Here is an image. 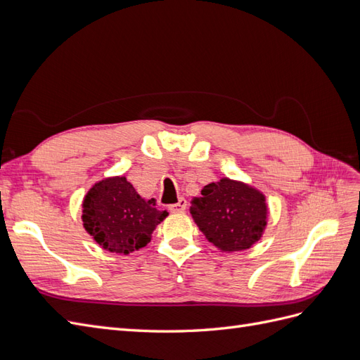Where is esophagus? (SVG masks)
Instances as JSON below:
<instances>
[{
  "label": "esophagus",
  "mask_w": 360,
  "mask_h": 360,
  "mask_svg": "<svg viewBox=\"0 0 360 360\" xmlns=\"http://www.w3.org/2000/svg\"><path fill=\"white\" fill-rule=\"evenodd\" d=\"M169 210H171L172 213H181V212H184V210H186V200L180 198L179 202L169 205Z\"/></svg>",
  "instance_id": "obj_1"
}]
</instances>
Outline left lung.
Here are the masks:
<instances>
[{"label": "left lung", "instance_id": "1", "mask_svg": "<svg viewBox=\"0 0 360 360\" xmlns=\"http://www.w3.org/2000/svg\"><path fill=\"white\" fill-rule=\"evenodd\" d=\"M191 213L209 242L228 252L252 246L267 224L263 193L230 179L204 186Z\"/></svg>", "mask_w": 360, "mask_h": 360}]
</instances>
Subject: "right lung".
Returning <instances> with one entry per match:
<instances>
[{"mask_svg":"<svg viewBox=\"0 0 360 360\" xmlns=\"http://www.w3.org/2000/svg\"><path fill=\"white\" fill-rule=\"evenodd\" d=\"M82 209L85 230L103 249L117 254H129L146 246L156 225L168 216L156 209L155 198H141L126 177L94 184Z\"/></svg>","mask_w":360,"mask_h":360,"instance_id":"add662e5","label":"right lung"}]
</instances>
